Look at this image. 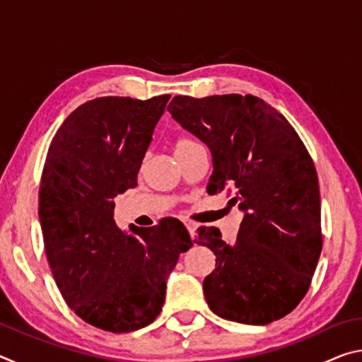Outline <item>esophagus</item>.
I'll return each mask as SVG.
<instances>
[{"label": "esophagus", "instance_id": "esophagus-1", "mask_svg": "<svg viewBox=\"0 0 362 362\" xmlns=\"http://www.w3.org/2000/svg\"><path fill=\"white\" fill-rule=\"evenodd\" d=\"M185 226H187V230H188V233H189V236H192V240H194V235H196V228H198V223H194V222H192V220H185Z\"/></svg>", "mask_w": 362, "mask_h": 362}]
</instances>
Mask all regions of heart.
<instances>
[{
  "instance_id": "b5f03b06",
  "label": "heart",
  "mask_w": 362,
  "mask_h": 362,
  "mask_svg": "<svg viewBox=\"0 0 362 362\" xmlns=\"http://www.w3.org/2000/svg\"><path fill=\"white\" fill-rule=\"evenodd\" d=\"M198 145H201V144L196 139L188 137V136H182V137H179V139L175 140L174 151H175V155H177V153L185 151V150H189V148H194V146H198Z\"/></svg>"
}]
</instances>
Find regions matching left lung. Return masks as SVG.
Masks as SVG:
<instances>
[{
    "mask_svg": "<svg viewBox=\"0 0 362 362\" xmlns=\"http://www.w3.org/2000/svg\"><path fill=\"white\" fill-rule=\"evenodd\" d=\"M168 112L209 146L207 192H228L244 212L236 241L199 226L196 243L216 254L203 283L223 320L265 326L289 315L310 289L322 249L313 159L283 115L255 95H175Z\"/></svg>",
    "mask_w": 362,
    "mask_h": 362,
    "instance_id": "left-lung-1",
    "label": "left lung"
}]
</instances>
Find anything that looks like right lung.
<instances>
[{"instance_id": "right-lung-1", "label": "right lung", "mask_w": 362, "mask_h": 362, "mask_svg": "<svg viewBox=\"0 0 362 362\" xmlns=\"http://www.w3.org/2000/svg\"><path fill=\"white\" fill-rule=\"evenodd\" d=\"M170 99L99 97L69 115L49 145L40 183V222L54 279L90 326L132 332L156 320L166 279L193 246L180 220L122 233L115 196L137 187L153 129Z\"/></svg>"}]
</instances>
